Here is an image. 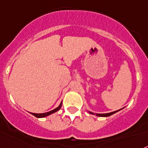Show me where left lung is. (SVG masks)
Returning <instances> with one entry per match:
<instances>
[{
  "mask_svg": "<svg viewBox=\"0 0 148 148\" xmlns=\"http://www.w3.org/2000/svg\"><path fill=\"white\" fill-rule=\"evenodd\" d=\"M117 111H119V110H116V111H114V112L108 113V114H96V115H97V116H110V115H112V114H115V113L117 112ZM89 114H94L93 113H92V112H89Z\"/></svg>",
  "mask_w": 148,
  "mask_h": 148,
  "instance_id": "1",
  "label": "left lung"
}]
</instances>
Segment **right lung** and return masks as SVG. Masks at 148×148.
<instances>
[{"label":"right lung","mask_w":148,"mask_h":148,"mask_svg":"<svg viewBox=\"0 0 148 148\" xmlns=\"http://www.w3.org/2000/svg\"><path fill=\"white\" fill-rule=\"evenodd\" d=\"M61 107H62V104H61L58 108H56L54 109V110H51L49 112L43 113V114H35V113H31V114H32V115H34V116H36V117H38V118H41V117H45V116H49V114H53V113L56 112V111H58V110L61 108Z\"/></svg>","instance_id":"1"}]
</instances>
